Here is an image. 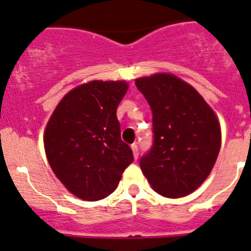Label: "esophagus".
<instances>
[{
    "label": "esophagus",
    "instance_id": "34e87169",
    "mask_svg": "<svg viewBox=\"0 0 251 251\" xmlns=\"http://www.w3.org/2000/svg\"><path fill=\"white\" fill-rule=\"evenodd\" d=\"M131 149H132V153H134V158H135V159H138V157H139V147H138V144H132L131 145Z\"/></svg>",
    "mask_w": 251,
    "mask_h": 251
}]
</instances>
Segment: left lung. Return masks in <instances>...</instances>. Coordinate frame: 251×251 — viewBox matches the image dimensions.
<instances>
[{
  "instance_id": "left-lung-1",
  "label": "left lung",
  "mask_w": 251,
  "mask_h": 251,
  "mask_svg": "<svg viewBox=\"0 0 251 251\" xmlns=\"http://www.w3.org/2000/svg\"><path fill=\"white\" fill-rule=\"evenodd\" d=\"M135 85L151 109L154 134L140 168L162 197H185L203 184L216 163L220 122L203 97L174 75L140 77Z\"/></svg>"
}]
</instances>
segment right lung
<instances>
[{
    "instance_id": "right-lung-1",
    "label": "right lung",
    "mask_w": 251,
    "mask_h": 251,
    "mask_svg": "<svg viewBox=\"0 0 251 251\" xmlns=\"http://www.w3.org/2000/svg\"><path fill=\"white\" fill-rule=\"evenodd\" d=\"M126 90L125 81L83 84L62 98L48 121L44 149L50 168L80 199L108 197L134 161L116 116Z\"/></svg>"
}]
</instances>
